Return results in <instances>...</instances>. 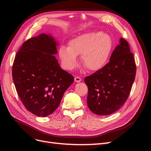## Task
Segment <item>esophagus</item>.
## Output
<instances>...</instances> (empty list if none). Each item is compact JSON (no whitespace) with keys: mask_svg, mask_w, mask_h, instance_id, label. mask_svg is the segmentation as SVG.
I'll list each match as a JSON object with an SVG mask.
<instances>
[{"mask_svg":"<svg viewBox=\"0 0 151 151\" xmlns=\"http://www.w3.org/2000/svg\"><path fill=\"white\" fill-rule=\"evenodd\" d=\"M74 81L76 82V83H79L80 81H81V79L79 77H76L74 78Z\"/></svg>","mask_w":151,"mask_h":151,"instance_id":"esophagus-1","label":"esophagus"}]
</instances>
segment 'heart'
<instances>
[{
	"instance_id": "obj_1",
	"label": "heart",
	"mask_w": 151,
	"mask_h": 151,
	"mask_svg": "<svg viewBox=\"0 0 151 151\" xmlns=\"http://www.w3.org/2000/svg\"><path fill=\"white\" fill-rule=\"evenodd\" d=\"M113 48L111 38L101 31L89 32L71 40L68 47L61 46L58 55L66 70H74L78 64L77 56L90 71L99 70L106 64Z\"/></svg>"
}]
</instances>
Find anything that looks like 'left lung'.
<instances>
[{
    "mask_svg": "<svg viewBox=\"0 0 151 151\" xmlns=\"http://www.w3.org/2000/svg\"><path fill=\"white\" fill-rule=\"evenodd\" d=\"M135 74L134 54L127 41L120 38L107 64L84 79L90 110L98 115L118 111L129 98Z\"/></svg>",
    "mask_w": 151,
    "mask_h": 151,
    "instance_id": "left-lung-1",
    "label": "left lung"
}]
</instances>
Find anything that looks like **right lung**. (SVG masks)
<instances>
[{"mask_svg": "<svg viewBox=\"0 0 151 151\" xmlns=\"http://www.w3.org/2000/svg\"><path fill=\"white\" fill-rule=\"evenodd\" d=\"M58 45L49 35L34 36L23 43L14 60L12 79L18 96L27 110L38 116L53 113L74 82L54 56Z\"/></svg>", "mask_w": 151, "mask_h": 151, "instance_id": "1", "label": "right lung"}]
</instances>
